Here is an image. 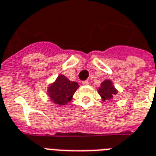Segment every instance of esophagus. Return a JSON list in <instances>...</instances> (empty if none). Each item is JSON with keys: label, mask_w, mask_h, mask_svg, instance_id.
I'll list each match as a JSON object with an SVG mask.
<instances>
[{"label": "esophagus", "mask_w": 156, "mask_h": 156, "mask_svg": "<svg viewBox=\"0 0 156 156\" xmlns=\"http://www.w3.org/2000/svg\"><path fill=\"white\" fill-rule=\"evenodd\" d=\"M82 84H84V85H88L89 84V82L88 80H84V81L82 82Z\"/></svg>", "instance_id": "1"}]
</instances>
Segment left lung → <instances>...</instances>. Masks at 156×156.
<instances>
[{"label": "left lung", "mask_w": 156, "mask_h": 156, "mask_svg": "<svg viewBox=\"0 0 156 156\" xmlns=\"http://www.w3.org/2000/svg\"><path fill=\"white\" fill-rule=\"evenodd\" d=\"M98 92L102 97V101L111 100L113 98L115 95L117 94V89H115L112 82L109 80H105L104 81L101 83V85L98 89Z\"/></svg>", "instance_id": "8db88e82"}]
</instances>
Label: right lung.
I'll list each match as a JSON object with an SVG mask.
<instances>
[{
    "instance_id": "add662e5",
    "label": "right lung",
    "mask_w": 156,
    "mask_h": 156,
    "mask_svg": "<svg viewBox=\"0 0 156 156\" xmlns=\"http://www.w3.org/2000/svg\"><path fill=\"white\" fill-rule=\"evenodd\" d=\"M79 88L78 83L71 81L64 75H59L56 80L47 89L48 95L52 102L58 106H64L71 102L74 93Z\"/></svg>"
}]
</instances>
